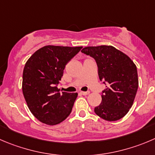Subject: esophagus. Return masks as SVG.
Segmentation results:
<instances>
[{
	"mask_svg": "<svg viewBox=\"0 0 155 155\" xmlns=\"http://www.w3.org/2000/svg\"><path fill=\"white\" fill-rule=\"evenodd\" d=\"M90 93L89 91H80V94H82V95H87Z\"/></svg>",
	"mask_w": 155,
	"mask_h": 155,
	"instance_id": "34e87169",
	"label": "esophagus"
}]
</instances>
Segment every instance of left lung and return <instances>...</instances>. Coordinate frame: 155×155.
<instances>
[{
    "mask_svg": "<svg viewBox=\"0 0 155 155\" xmlns=\"http://www.w3.org/2000/svg\"><path fill=\"white\" fill-rule=\"evenodd\" d=\"M81 51L95 60L99 79L107 84L102 91L101 103L94 108L95 114L107 121L123 118L133 106L139 86L136 64L110 45L85 47Z\"/></svg>",
    "mask_w": 155,
    "mask_h": 155,
    "instance_id": "8db88e82",
    "label": "left lung"
}]
</instances>
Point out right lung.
<instances>
[{
    "label": "right lung",
    "instance_id": "1",
    "mask_svg": "<svg viewBox=\"0 0 155 155\" xmlns=\"http://www.w3.org/2000/svg\"><path fill=\"white\" fill-rule=\"evenodd\" d=\"M82 48L45 46L25 63L22 93L31 114L43 124L57 125L71 113L78 94L61 92L57 85L67 64Z\"/></svg>",
    "mask_w": 155,
    "mask_h": 155
}]
</instances>
